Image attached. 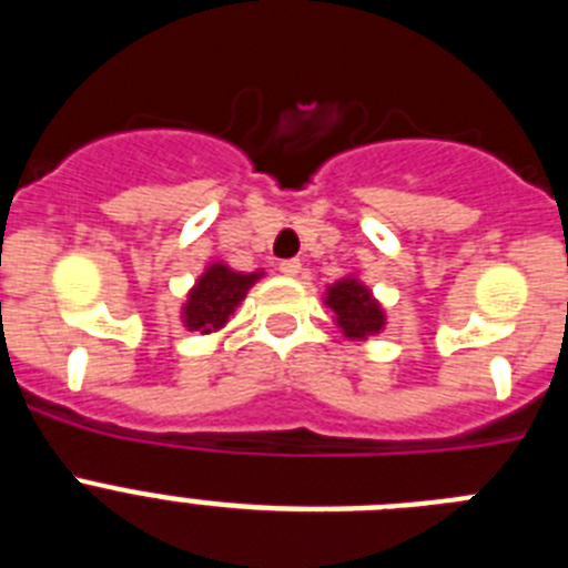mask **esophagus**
Returning <instances> with one entry per match:
<instances>
[{"instance_id": "obj_1", "label": "esophagus", "mask_w": 568, "mask_h": 568, "mask_svg": "<svg viewBox=\"0 0 568 568\" xmlns=\"http://www.w3.org/2000/svg\"><path fill=\"white\" fill-rule=\"evenodd\" d=\"M281 275H287V278H295V275L301 273V261L298 258H287V261H281L278 264Z\"/></svg>"}]
</instances>
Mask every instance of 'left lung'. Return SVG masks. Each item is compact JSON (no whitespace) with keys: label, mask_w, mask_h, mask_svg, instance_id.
<instances>
[{"label":"left lung","mask_w":568,"mask_h":568,"mask_svg":"<svg viewBox=\"0 0 568 568\" xmlns=\"http://www.w3.org/2000/svg\"><path fill=\"white\" fill-rule=\"evenodd\" d=\"M324 304L333 310L335 327L349 341H366L384 333L386 310L358 275H344L324 290Z\"/></svg>","instance_id":"8db88e82"}]
</instances>
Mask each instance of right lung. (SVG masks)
Masks as SVG:
<instances>
[{"instance_id":"add662e5","label":"right lung","mask_w":568,"mask_h":568,"mask_svg":"<svg viewBox=\"0 0 568 568\" xmlns=\"http://www.w3.org/2000/svg\"><path fill=\"white\" fill-rule=\"evenodd\" d=\"M258 278H264V270L241 273L224 261H210L182 304L184 329L202 335L222 333Z\"/></svg>"}]
</instances>
